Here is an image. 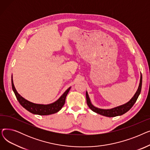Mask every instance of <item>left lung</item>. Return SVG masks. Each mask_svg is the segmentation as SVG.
<instances>
[{
	"instance_id": "left-lung-1",
	"label": "left lung",
	"mask_w": 150,
	"mask_h": 150,
	"mask_svg": "<svg viewBox=\"0 0 150 150\" xmlns=\"http://www.w3.org/2000/svg\"><path fill=\"white\" fill-rule=\"evenodd\" d=\"M142 84V74H140V83H139V87H138V89H137L136 93L128 102H127V103H125L124 105L119 106L112 108V109H104L98 108L96 106H94L92 104L91 101L90 100V98L89 97V96H88V93L87 91H86V101H87V104L92 111H93V112H95L98 114L103 115V116L112 117H116L118 115H123L125 113L128 112L136 103V101H137V100L140 95V92H141Z\"/></svg>"
}]
</instances>
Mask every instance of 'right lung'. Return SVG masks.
I'll return each instance as SVG.
<instances>
[{"label":"right lung","instance_id":"add662e5","mask_svg":"<svg viewBox=\"0 0 150 150\" xmlns=\"http://www.w3.org/2000/svg\"><path fill=\"white\" fill-rule=\"evenodd\" d=\"M11 86L15 96L16 97L17 100H18L21 106L24 108L25 109H27L30 112L40 115H50L58 112L59 110L61 109L62 106H64L66 96L71 88V87L69 88L59 98V99L57 100L56 101L53 102V103L49 105H41L36 104L32 103V102H30L25 100L24 98H23L21 95H19L14 86L13 76H11Z\"/></svg>","mask_w":150,"mask_h":150}]
</instances>
